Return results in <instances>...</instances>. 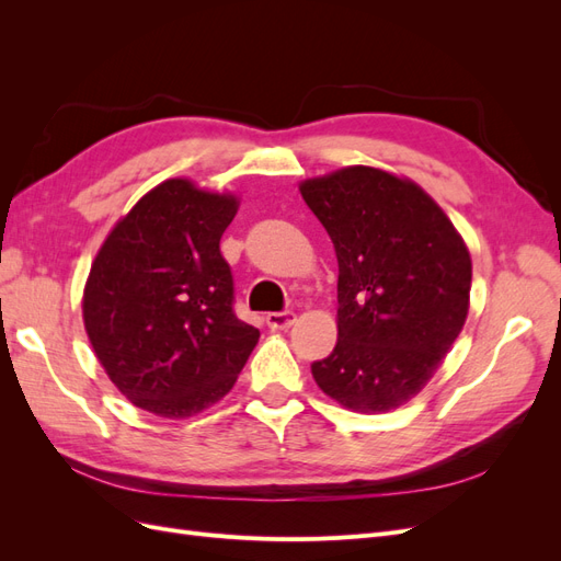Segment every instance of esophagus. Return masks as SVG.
Segmentation results:
<instances>
[{
  "mask_svg": "<svg viewBox=\"0 0 561 561\" xmlns=\"http://www.w3.org/2000/svg\"><path fill=\"white\" fill-rule=\"evenodd\" d=\"M295 320H297V316H295L293 311H271V313H266V325H268L271 330H287V328H293Z\"/></svg>",
  "mask_w": 561,
  "mask_h": 561,
  "instance_id": "obj_1",
  "label": "esophagus"
}]
</instances>
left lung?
Masks as SVG:
<instances>
[{"mask_svg": "<svg viewBox=\"0 0 561 561\" xmlns=\"http://www.w3.org/2000/svg\"><path fill=\"white\" fill-rule=\"evenodd\" d=\"M336 262V346L311 375L353 412L396 410L428 383L468 316L472 264L443 208L367 165L301 182Z\"/></svg>", "mask_w": 561, "mask_h": 561, "instance_id": "8db88e82", "label": "left lung"}]
</instances>
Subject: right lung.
Wrapping results in <instances>:
<instances>
[{
  "mask_svg": "<svg viewBox=\"0 0 561 561\" xmlns=\"http://www.w3.org/2000/svg\"><path fill=\"white\" fill-rule=\"evenodd\" d=\"M239 210L227 194L165 180L100 248L83 325L112 383L140 410L194 416L222 400L260 339L233 313L219 239Z\"/></svg>",
  "mask_w": 561,
  "mask_h": 561,
  "instance_id": "obj_1",
  "label": "right lung"
}]
</instances>
